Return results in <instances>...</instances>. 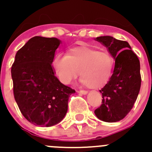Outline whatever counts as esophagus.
<instances>
[{
    "label": "esophagus",
    "mask_w": 152,
    "mask_h": 152,
    "mask_svg": "<svg viewBox=\"0 0 152 152\" xmlns=\"http://www.w3.org/2000/svg\"><path fill=\"white\" fill-rule=\"evenodd\" d=\"M77 92H78V93H80V94H84V95H85V94H86L87 93H88V91H85V90H80V91H78Z\"/></svg>",
    "instance_id": "1"
}]
</instances>
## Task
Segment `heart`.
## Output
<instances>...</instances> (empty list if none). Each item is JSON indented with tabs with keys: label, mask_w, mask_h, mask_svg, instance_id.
Listing matches in <instances>:
<instances>
[{
	"label": "heart",
	"mask_w": 152,
	"mask_h": 152,
	"mask_svg": "<svg viewBox=\"0 0 152 152\" xmlns=\"http://www.w3.org/2000/svg\"><path fill=\"white\" fill-rule=\"evenodd\" d=\"M55 75L65 84H70L80 72L81 83L88 88L104 86L113 73L115 59L107 51L87 46L69 48L66 55L58 53L53 59Z\"/></svg>",
	"instance_id": "b5f03b06"
}]
</instances>
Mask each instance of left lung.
<instances>
[{"label":"left lung","mask_w":152,"mask_h":152,"mask_svg":"<svg viewBox=\"0 0 152 152\" xmlns=\"http://www.w3.org/2000/svg\"><path fill=\"white\" fill-rule=\"evenodd\" d=\"M94 40L106 47L115 61L112 77L100 90L102 104L94 114L104 122H118L126 116L137 98L141 85L140 61L126 41L112 36Z\"/></svg>","instance_id":"8db88e82"}]
</instances>
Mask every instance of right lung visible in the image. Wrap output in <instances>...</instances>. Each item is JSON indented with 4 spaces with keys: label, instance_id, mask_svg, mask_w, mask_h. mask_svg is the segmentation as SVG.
Returning a JSON list of instances; mask_svg holds the SVG:
<instances>
[{
    "label": "right lung",
    "instance_id": "add662e5",
    "mask_svg": "<svg viewBox=\"0 0 152 152\" xmlns=\"http://www.w3.org/2000/svg\"><path fill=\"white\" fill-rule=\"evenodd\" d=\"M61 40L31 37L15 55L11 73L15 101L28 122L41 127L56 125L68 110L69 97L75 91L64 85L52 66Z\"/></svg>",
    "mask_w": 152,
    "mask_h": 152
}]
</instances>
